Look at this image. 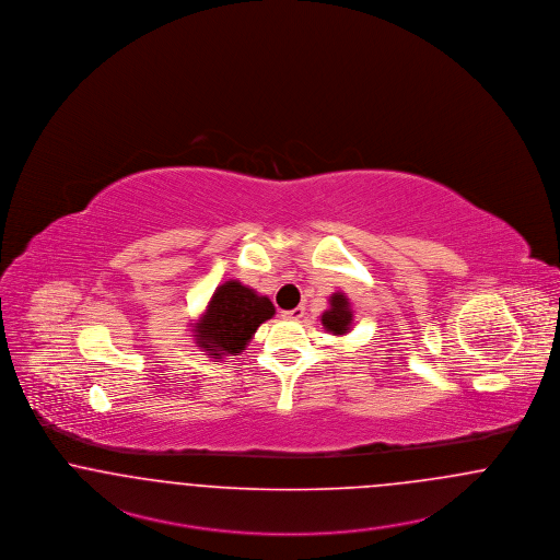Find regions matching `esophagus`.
<instances>
[{"label": "esophagus", "mask_w": 560, "mask_h": 560, "mask_svg": "<svg viewBox=\"0 0 560 560\" xmlns=\"http://www.w3.org/2000/svg\"><path fill=\"white\" fill-rule=\"evenodd\" d=\"M303 316H305V307H294V310H289V312H282L284 319H301Z\"/></svg>", "instance_id": "1"}]
</instances>
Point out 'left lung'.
<instances>
[{"label": "left lung", "mask_w": 560, "mask_h": 560, "mask_svg": "<svg viewBox=\"0 0 560 560\" xmlns=\"http://www.w3.org/2000/svg\"><path fill=\"white\" fill-rule=\"evenodd\" d=\"M351 324H353V312H351L349 299L345 296V292H335L330 296V310L322 314V326L332 335H345L349 332Z\"/></svg>", "instance_id": "8db88e82"}]
</instances>
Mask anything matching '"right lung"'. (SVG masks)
Returning <instances> with one entry per match:
<instances>
[{
  "label": "right lung",
  "mask_w": 560,
  "mask_h": 560,
  "mask_svg": "<svg viewBox=\"0 0 560 560\" xmlns=\"http://www.w3.org/2000/svg\"><path fill=\"white\" fill-rule=\"evenodd\" d=\"M273 314L276 310L268 296L257 294L238 280H228L213 292L205 314L195 324L196 347L215 360L238 355L257 328Z\"/></svg>",
  "instance_id": "right-lung-1"
}]
</instances>
